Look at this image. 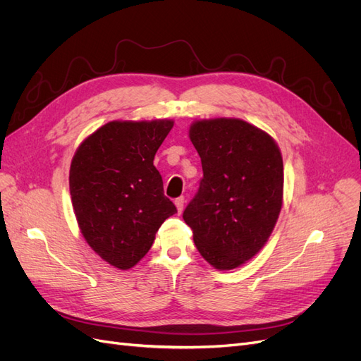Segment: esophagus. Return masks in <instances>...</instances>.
<instances>
[{"label":"esophagus","instance_id":"1","mask_svg":"<svg viewBox=\"0 0 361 361\" xmlns=\"http://www.w3.org/2000/svg\"><path fill=\"white\" fill-rule=\"evenodd\" d=\"M184 202H185V199H184L183 196H180V197L176 199V207H177V211H178V212H183V209H184Z\"/></svg>","mask_w":361,"mask_h":361}]
</instances>
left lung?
<instances>
[{"label": "left lung", "instance_id": "left-lung-1", "mask_svg": "<svg viewBox=\"0 0 361 361\" xmlns=\"http://www.w3.org/2000/svg\"><path fill=\"white\" fill-rule=\"evenodd\" d=\"M189 137L204 178L183 219L201 256L219 271L255 257L283 207L284 165L275 140L241 118L196 120Z\"/></svg>", "mask_w": 361, "mask_h": 361}]
</instances>
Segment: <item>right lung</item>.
Here are the masks:
<instances>
[{"label": "right lung", "instance_id": "add662e5", "mask_svg": "<svg viewBox=\"0 0 361 361\" xmlns=\"http://www.w3.org/2000/svg\"><path fill=\"white\" fill-rule=\"evenodd\" d=\"M173 120H113L78 145L70 168V193L89 247L117 269H130L153 245L177 208L164 195L153 165Z\"/></svg>", "mask_w": 361, "mask_h": 361}]
</instances>
